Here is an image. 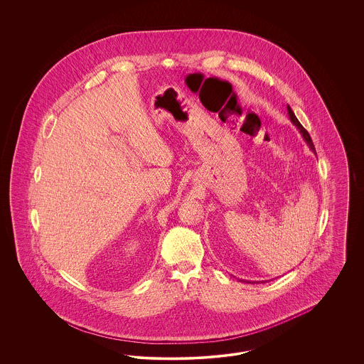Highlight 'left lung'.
<instances>
[{
    "mask_svg": "<svg viewBox=\"0 0 364 364\" xmlns=\"http://www.w3.org/2000/svg\"><path fill=\"white\" fill-rule=\"evenodd\" d=\"M288 114H289V119H291V122H294V125L297 127V129L300 131V134L303 135V138H304V140L307 141V144L310 146V149H311L312 151L315 153V147H314V143H312L311 138H310V135H309V132L304 129V127L299 122V120L296 119V116H294V110L291 109V106L288 105Z\"/></svg>",
    "mask_w": 364,
    "mask_h": 364,
    "instance_id": "obj_1",
    "label": "left lung"
}]
</instances>
